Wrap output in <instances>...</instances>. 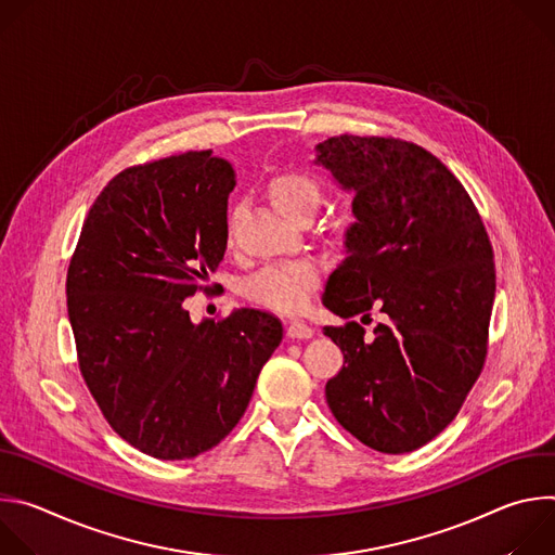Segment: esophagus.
<instances>
[{"label":"esophagus","instance_id":"34e87169","mask_svg":"<svg viewBox=\"0 0 555 555\" xmlns=\"http://www.w3.org/2000/svg\"><path fill=\"white\" fill-rule=\"evenodd\" d=\"M287 336L292 340H307V338L313 336V330L307 323H302V321H292L287 325Z\"/></svg>","mask_w":555,"mask_h":555}]
</instances>
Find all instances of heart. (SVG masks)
I'll return each mask as SVG.
<instances>
[{"label":"heart","mask_w":555,"mask_h":555,"mask_svg":"<svg viewBox=\"0 0 555 555\" xmlns=\"http://www.w3.org/2000/svg\"><path fill=\"white\" fill-rule=\"evenodd\" d=\"M272 202L294 217L302 210H315L321 206L323 189L309 173L283 171L268 184ZM232 225L228 221V234ZM321 285V266L311 259H296L283 263H268L250 274L242 292L248 300L263 305L281 313H298L309 305L311 294Z\"/></svg>","instance_id":"heart-1"}]
</instances>
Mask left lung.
Segmentation results:
<instances>
[{"instance_id":"left-lung-1","label":"left lung","mask_w":555,"mask_h":555,"mask_svg":"<svg viewBox=\"0 0 555 555\" xmlns=\"http://www.w3.org/2000/svg\"><path fill=\"white\" fill-rule=\"evenodd\" d=\"M319 163L356 193L349 257L323 302L343 319L371 309L384 323L325 327L343 351L327 382L338 424L364 446L404 454L433 441L479 379L496 292L483 219L454 173L424 146L392 135H334Z\"/></svg>"}]
</instances>
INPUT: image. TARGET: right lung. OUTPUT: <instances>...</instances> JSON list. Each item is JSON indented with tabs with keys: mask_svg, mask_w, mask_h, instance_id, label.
<instances>
[{
	"mask_svg": "<svg viewBox=\"0 0 555 555\" xmlns=\"http://www.w3.org/2000/svg\"><path fill=\"white\" fill-rule=\"evenodd\" d=\"M234 169L186 151L120 171L96 197L67 268V313L86 386L114 433L140 452L184 461L244 417L283 338L263 309L191 323L228 242ZM217 287V283H215Z\"/></svg>",
	"mask_w": 555,
	"mask_h": 555,
	"instance_id": "obj_1",
	"label": "right lung"
}]
</instances>
